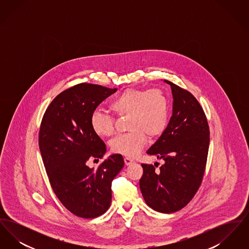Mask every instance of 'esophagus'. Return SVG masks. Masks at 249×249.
<instances>
[{"label":"esophagus","instance_id":"34e87169","mask_svg":"<svg viewBox=\"0 0 249 249\" xmlns=\"http://www.w3.org/2000/svg\"><path fill=\"white\" fill-rule=\"evenodd\" d=\"M124 162H125V164L126 165H130L131 163H133L134 161L130 159V158H128V157H126V158H124Z\"/></svg>","mask_w":249,"mask_h":249}]
</instances>
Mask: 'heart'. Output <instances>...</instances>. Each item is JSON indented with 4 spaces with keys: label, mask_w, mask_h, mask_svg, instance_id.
<instances>
[{
    "label": "heart",
    "mask_w": 249,
    "mask_h": 249,
    "mask_svg": "<svg viewBox=\"0 0 249 249\" xmlns=\"http://www.w3.org/2000/svg\"><path fill=\"white\" fill-rule=\"evenodd\" d=\"M109 108L119 118H128L126 127L129 131L110 142L112 152L117 154L135 157L144 146L147 136L157 138L167 127L169 101L159 89H127L111 101ZM90 124L96 135L109 137L115 131L116 119L107 112L95 111Z\"/></svg>",
    "instance_id": "b5f03b06"
}]
</instances>
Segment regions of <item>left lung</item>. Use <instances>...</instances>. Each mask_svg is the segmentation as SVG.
<instances>
[{
    "label": "left lung",
    "mask_w": 249,
    "mask_h": 249,
    "mask_svg": "<svg viewBox=\"0 0 249 249\" xmlns=\"http://www.w3.org/2000/svg\"><path fill=\"white\" fill-rule=\"evenodd\" d=\"M174 98L173 116L161 136L147 150L163 160L156 170L142 163L140 190L146 204L160 213L185 207L201 187L210 142L204 111L190 91L165 80ZM157 167V166H156Z\"/></svg>",
    "instance_id": "obj_1"
}]
</instances>
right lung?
I'll list each match as a JSON object with an SVG mask.
<instances>
[{"mask_svg": "<svg viewBox=\"0 0 249 249\" xmlns=\"http://www.w3.org/2000/svg\"><path fill=\"white\" fill-rule=\"evenodd\" d=\"M116 91L95 84L74 85L51 102L41 122L39 148L50 186L63 206L82 218L107 212L112 181L124 166L120 154L111 155L95 169L87 165L107 152L90 119L98 106Z\"/></svg>", "mask_w": 249, "mask_h": 249, "instance_id": "right-lung-1", "label": "right lung"}]
</instances>
